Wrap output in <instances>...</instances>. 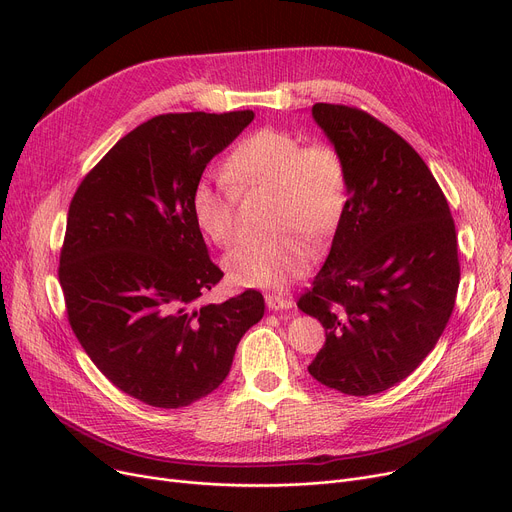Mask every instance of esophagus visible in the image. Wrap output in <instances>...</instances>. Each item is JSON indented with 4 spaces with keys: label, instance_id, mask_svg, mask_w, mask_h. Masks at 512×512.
<instances>
[{
    "label": "esophagus",
    "instance_id": "34e87169",
    "mask_svg": "<svg viewBox=\"0 0 512 512\" xmlns=\"http://www.w3.org/2000/svg\"><path fill=\"white\" fill-rule=\"evenodd\" d=\"M265 303L272 311H282V309L292 307V299L290 297H280V294H265Z\"/></svg>",
    "mask_w": 512,
    "mask_h": 512
}]
</instances>
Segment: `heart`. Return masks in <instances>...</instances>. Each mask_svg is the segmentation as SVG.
<instances>
[{"label": "heart", "mask_w": 512, "mask_h": 512, "mask_svg": "<svg viewBox=\"0 0 512 512\" xmlns=\"http://www.w3.org/2000/svg\"><path fill=\"white\" fill-rule=\"evenodd\" d=\"M272 188V236L251 240L226 257L232 284L242 288H284L307 272L313 251L297 232L330 234L346 205V166L336 147L305 145L299 134L263 126L242 137L224 161L222 176H203L191 193L199 230L215 245L236 240L238 193Z\"/></svg>", "instance_id": "1"}]
</instances>
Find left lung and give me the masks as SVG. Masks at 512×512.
Instances as JSON below:
<instances>
[{
  "instance_id": "obj_1",
  "label": "left lung",
  "mask_w": 512,
  "mask_h": 512,
  "mask_svg": "<svg viewBox=\"0 0 512 512\" xmlns=\"http://www.w3.org/2000/svg\"><path fill=\"white\" fill-rule=\"evenodd\" d=\"M311 112L344 159L348 199L330 255L297 303L326 328L309 373L369 396L411 375L448 324L461 280L454 220L398 132L353 105Z\"/></svg>"
}]
</instances>
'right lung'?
<instances>
[{
  "label": "right lung",
  "instance_id": "obj_1",
  "mask_svg": "<svg viewBox=\"0 0 512 512\" xmlns=\"http://www.w3.org/2000/svg\"><path fill=\"white\" fill-rule=\"evenodd\" d=\"M253 118L155 116L107 151L70 201L58 270L70 328L105 378L145 405L180 409L211 394L263 317L257 290L201 303L224 272L191 211L205 166Z\"/></svg>",
  "mask_w": 512,
  "mask_h": 512
}]
</instances>
